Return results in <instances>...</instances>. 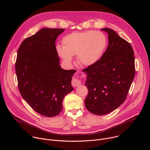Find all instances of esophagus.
I'll use <instances>...</instances> for the list:
<instances>
[{
    "mask_svg": "<svg viewBox=\"0 0 150 150\" xmlns=\"http://www.w3.org/2000/svg\"><path fill=\"white\" fill-rule=\"evenodd\" d=\"M81 83V81L76 78H74L72 81V85L74 87H78L79 85H80Z\"/></svg>",
    "mask_w": 150,
    "mask_h": 150,
    "instance_id": "1",
    "label": "esophagus"
}]
</instances>
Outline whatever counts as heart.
Listing matches in <instances>:
<instances>
[{
	"label": "heart",
	"mask_w": 150,
	"mask_h": 150,
	"mask_svg": "<svg viewBox=\"0 0 150 150\" xmlns=\"http://www.w3.org/2000/svg\"><path fill=\"white\" fill-rule=\"evenodd\" d=\"M63 46L57 45L56 52L67 63H71L73 56L77 54L79 63L91 66L102 57L108 45V39L101 32L87 31L74 33L63 39Z\"/></svg>",
	"instance_id": "1"
}]
</instances>
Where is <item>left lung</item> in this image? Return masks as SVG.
Instances as JSON below:
<instances>
[{
	"label": "left lung",
	"instance_id": "1",
	"mask_svg": "<svg viewBox=\"0 0 150 150\" xmlns=\"http://www.w3.org/2000/svg\"><path fill=\"white\" fill-rule=\"evenodd\" d=\"M101 30L109 35V46L96 63L82 70L88 90L85 105L97 115L109 113L125 101L135 74L131 45L110 28Z\"/></svg>",
	"mask_w": 150,
	"mask_h": 150
}]
</instances>
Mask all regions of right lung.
I'll return each mask as SVG.
<instances>
[{"mask_svg":"<svg viewBox=\"0 0 150 150\" xmlns=\"http://www.w3.org/2000/svg\"><path fill=\"white\" fill-rule=\"evenodd\" d=\"M64 30L42 28L25 38L17 53L15 71L21 95L34 110L46 117L58 115L63 98L74 90L75 70L60 67L55 46Z\"/></svg>","mask_w":150,"mask_h":150,"instance_id":"add662e5","label":"right lung"}]
</instances>
